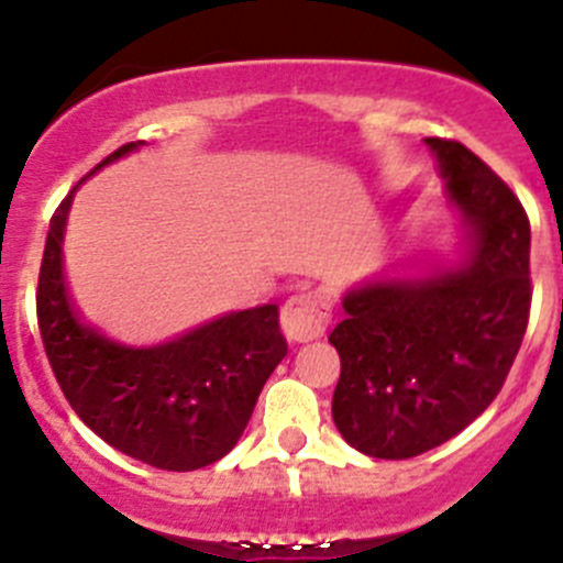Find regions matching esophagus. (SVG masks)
I'll return each mask as SVG.
<instances>
[{"instance_id":"obj_1","label":"esophagus","mask_w":563,"mask_h":563,"mask_svg":"<svg viewBox=\"0 0 563 563\" xmlns=\"http://www.w3.org/2000/svg\"><path fill=\"white\" fill-rule=\"evenodd\" d=\"M329 310L327 297L316 291H302L294 294L286 305H283L280 313V327L283 334H286L291 343H308V340L321 338L323 329H327Z\"/></svg>"}]
</instances>
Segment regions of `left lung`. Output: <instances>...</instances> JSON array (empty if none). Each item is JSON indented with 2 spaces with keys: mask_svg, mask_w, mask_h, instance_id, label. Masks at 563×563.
<instances>
[{
  "mask_svg": "<svg viewBox=\"0 0 563 563\" xmlns=\"http://www.w3.org/2000/svg\"><path fill=\"white\" fill-rule=\"evenodd\" d=\"M474 253L457 272L356 288L329 343L332 417L354 450L406 460L468 428L501 391L531 310L523 203L460 141L428 139Z\"/></svg>",
  "mask_w": 563,
  "mask_h": 563,
  "instance_id": "8db88e82",
  "label": "left lung"
}]
</instances>
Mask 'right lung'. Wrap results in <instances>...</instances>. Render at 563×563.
I'll return each instance as SVG.
<instances>
[{
	"instance_id": "obj_1",
	"label": "right lung",
	"mask_w": 563,
	"mask_h": 563,
	"mask_svg": "<svg viewBox=\"0 0 563 563\" xmlns=\"http://www.w3.org/2000/svg\"><path fill=\"white\" fill-rule=\"evenodd\" d=\"M130 150L135 144L119 146L89 174ZM70 198L51 218L37 277L40 338L67 402L106 444L155 468L196 471L229 455L288 354L277 305L223 316L152 349L113 343L67 297L62 236Z\"/></svg>"
}]
</instances>
